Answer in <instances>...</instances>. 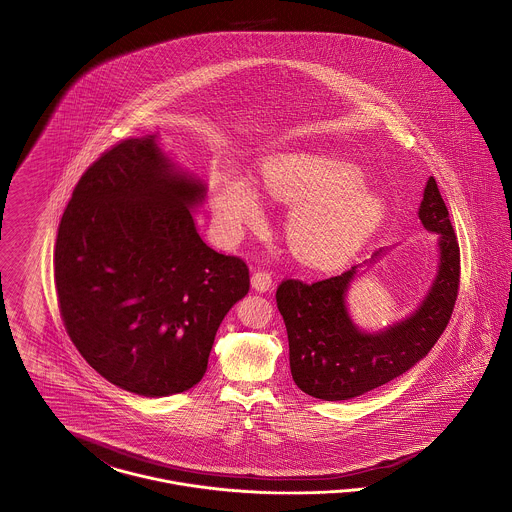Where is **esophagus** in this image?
Returning <instances> with one entry per match:
<instances>
[{
  "label": "esophagus",
  "mask_w": 512,
  "mask_h": 512,
  "mask_svg": "<svg viewBox=\"0 0 512 512\" xmlns=\"http://www.w3.org/2000/svg\"><path fill=\"white\" fill-rule=\"evenodd\" d=\"M252 287L258 291V293H268L273 289V279H271V273L268 271H254L252 273Z\"/></svg>",
  "instance_id": "34e87169"
}]
</instances>
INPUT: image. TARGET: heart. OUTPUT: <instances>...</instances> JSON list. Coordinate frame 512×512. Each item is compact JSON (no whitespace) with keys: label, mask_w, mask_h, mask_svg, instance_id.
<instances>
[{"label":"heart","mask_w":512,"mask_h":512,"mask_svg":"<svg viewBox=\"0 0 512 512\" xmlns=\"http://www.w3.org/2000/svg\"><path fill=\"white\" fill-rule=\"evenodd\" d=\"M262 185L293 204L285 235L296 258L312 268L341 266L368 243L387 216L377 190L364 185L354 163L318 150H291L262 162ZM212 206L219 229L235 237L264 216L258 187L244 175L225 171L212 181Z\"/></svg>","instance_id":"b5f03b06"}]
</instances>
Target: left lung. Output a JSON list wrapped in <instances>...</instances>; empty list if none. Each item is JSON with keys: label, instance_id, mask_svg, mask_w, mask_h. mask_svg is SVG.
Listing matches in <instances>:
<instances>
[{"label": "left lung", "instance_id": "obj_1", "mask_svg": "<svg viewBox=\"0 0 512 512\" xmlns=\"http://www.w3.org/2000/svg\"><path fill=\"white\" fill-rule=\"evenodd\" d=\"M418 217L437 235V271L420 304L399 322L377 331L358 327L347 306L352 283L377 264L379 248L364 264L318 283L287 279L277 289V308L289 335V362L296 385L323 401H349L403 376L437 343L451 320L460 279V250L447 206L430 177Z\"/></svg>", "mask_w": 512, "mask_h": 512}]
</instances>
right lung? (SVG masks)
Returning <instances> with one entry per match:
<instances>
[{"label":"right lung","mask_w":512,"mask_h":512,"mask_svg":"<svg viewBox=\"0 0 512 512\" xmlns=\"http://www.w3.org/2000/svg\"><path fill=\"white\" fill-rule=\"evenodd\" d=\"M208 185L158 135L92 163L61 217L55 287L65 329L109 383L142 397L194 387L217 329L250 289L241 258L202 241L192 212Z\"/></svg>","instance_id":"obj_1"}]
</instances>
